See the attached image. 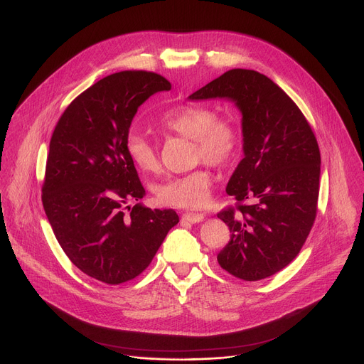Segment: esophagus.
<instances>
[{
	"label": "esophagus",
	"mask_w": 364,
	"mask_h": 364,
	"mask_svg": "<svg viewBox=\"0 0 364 364\" xmlns=\"http://www.w3.org/2000/svg\"><path fill=\"white\" fill-rule=\"evenodd\" d=\"M204 218H205L204 214L186 213V214L182 215V220H183V221H188V223H191V224H198V223H200V221H204Z\"/></svg>",
	"instance_id": "34e87169"
}]
</instances>
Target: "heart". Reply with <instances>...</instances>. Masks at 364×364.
I'll return each mask as SVG.
<instances>
[{
	"label": "heart",
	"mask_w": 364,
	"mask_h": 364,
	"mask_svg": "<svg viewBox=\"0 0 364 364\" xmlns=\"http://www.w3.org/2000/svg\"><path fill=\"white\" fill-rule=\"evenodd\" d=\"M166 130L195 141L196 159H204L214 166H224L235 156L240 146V132L228 118L217 117V112L207 105H185L169 111L161 118ZM127 151L132 160L144 172L159 169L157 149L143 133H130ZM211 173L199 168L185 175L171 176L157 182L153 193L160 204L196 210L204 207L211 198Z\"/></svg>",
	"instance_id": "b5f03b06"
}]
</instances>
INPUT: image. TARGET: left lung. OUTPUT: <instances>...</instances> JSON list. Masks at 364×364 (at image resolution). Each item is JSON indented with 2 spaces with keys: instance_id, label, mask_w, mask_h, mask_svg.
Masks as SVG:
<instances>
[{
  "instance_id": "obj_1",
  "label": "left lung",
  "mask_w": 364,
  "mask_h": 364,
  "mask_svg": "<svg viewBox=\"0 0 364 364\" xmlns=\"http://www.w3.org/2000/svg\"><path fill=\"white\" fill-rule=\"evenodd\" d=\"M224 98L241 112L243 153L227 183L240 204L218 214L231 232L220 266L243 280H260L287 267L314 225L321 156L298 105L267 76L231 69L189 95Z\"/></svg>"
}]
</instances>
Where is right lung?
Segmentation results:
<instances>
[{"label":"right lung","instance_id":"obj_1","mask_svg":"<svg viewBox=\"0 0 364 364\" xmlns=\"http://www.w3.org/2000/svg\"><path fill=\"white\" fill-rule=\"evenodd\" d=\"M169 90L154 72L108 75L70 102L50 140L45 213L69 260L108 285L139 276L179 223L173 210L123 208L146 193L127 151L132 121L147 98Z\"/></svg>","mask_w":364,"mask_h":364}]
</instances>
